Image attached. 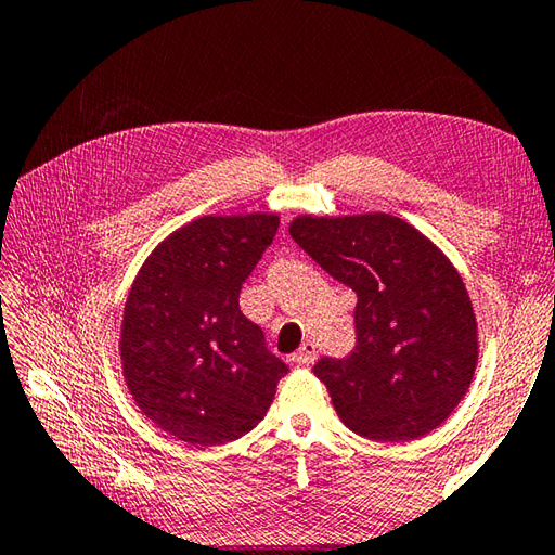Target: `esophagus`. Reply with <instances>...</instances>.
<instances>
[{"label": "esophagus", "mask_w": 555, "mask_h": 555, "mask_svg": "<svg viewBox=\"0 0 555 555\" xmlns=\"http://www.w3.org/2000/svg\"><path fill=\"white\" fill-rule=\"evenodd\" d=\"M314 360H317V348L312 340H305V344L293 352V362L300 364V367H310V364H314Z\"/></svg>", "instance_id": "1"}]
</instances>
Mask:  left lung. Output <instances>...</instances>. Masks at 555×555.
<instances>
[{
	"label": "left lung",
	"mask_w": 555,
	"mask_h": 555,
	"mask_svg": "<svg viewBox=\"0 0 555 555\" xmlns=\"http://www.w3.org/2000/svg\"><path fill=\"white\" fill-rule=\"evenodd\" d=\"M288 233L358 293L352 356L314 364L346 427L384 443L415 441L441 427L479 360L473 300L451 259L386 211L298 215Z\"/></svg>",
	"instance_id": "obj_1"
}]
</instances>
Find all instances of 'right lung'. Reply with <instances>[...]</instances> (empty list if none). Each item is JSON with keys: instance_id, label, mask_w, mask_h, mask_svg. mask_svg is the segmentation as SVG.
Wrapping results in <instances>:
<instances>
[{"instance_id": "right-lung-1", "label": "right lung", "mask_w": 555, "mask_h": 555, "mask_svg": "<svg viewBox=\"0 0 555 555\" xmlns=\"http://www.w3.org/2000/svg\"><path fill=\"white\" fill-rule=\"evenodd\" d=\"M279 215H205L171 231L124 305L121 374L140 412L188 446H221L267 415L288 367L238 308Z\"/></svg>"}]
</instances>
